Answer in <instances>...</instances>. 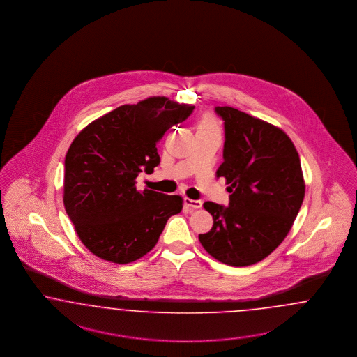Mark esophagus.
<instances>
[{"mask_svg": "<svg viewBox=\"0 0 357 357\" xmlns=\"http://www.w3.org/2000/svg\"><path fill=\"white\" fill-rule=\"evenodd\" d=\"M185 204L190 208H200L202 207L200 200L190 199V198H185Z\"/></svg>", "mask_w": 357, "mask_h": 357, "instance_id": "obj_1", "label": "esophagus"}]
</instances>
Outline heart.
Returning a JSON list of instances; mask_svg holds the SVG:
<instances>
[{
    "label": "heart",
    "instance_id": "obj_1",
    "mask_svg": "<svg viewBox=\"0 0 357 357\" xmlns=\"http://www.w3.org/2000/svg\"><path fill=\"white\" fill-rule=\"evenodd\" d=\"M198 131H208V132H219V123L213 114H204L198 122Z\"/></svg>",
    "mask_w": 357,
    "mask_h": 357
}]
</instances>
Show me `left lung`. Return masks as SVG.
Returning <instances> with one entry per match:
<instances>
[{
    "label": "left lung",
    "mask_w": 357,
    "mask_h": 357,
    "mask_svg": "<svg viewBox=\"0 0 357 357\" xmlns=\"http://www.w3.org/2000/svg\"><path fill=\"white\" fill-rule=\"evenodd\" d=\"M225 121L223 163L229 207L206 202L214 225L200 234L203 248L216 260L251 266L284 241L304 199L305 185L295 144L282 128L229 106L215 107Z\"/></svg>",
    "instance_id": "left-lung-1"
}]
</instances>
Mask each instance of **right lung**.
<instances>
[{
    "mask_svg": "<svg viewBox=\"0 0 357 357\" xmlns=\"http://www.w3.org/2000/svg\"><path fill=\"white\" fill-rule=\"evenodd\" d=\"M194 106L166 97L123 105L89 123L65 157L63 204L86 248L103 260L128 264L150 252L183 199L144 188L139 172L160 162L157 143Z\"/></svg>",
    "mask_w": 357,
    "mask_h": 357,
    "instance_id": "add662e5",
    "label": "right lung"
}]
</instances>
